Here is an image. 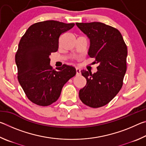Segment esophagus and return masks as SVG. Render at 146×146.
Listing matches in <instances>:
<instances>
[{
	"instance_id": "obj_1",
	"label": "esophagus",
	"mask_w": 146,
	"mask_h": 146,
	"mask_svg": "<svg viewBox=\"0 0 146 146\" xmlns=\"http://www.w3.org/2000/svg\"><path fill=\"white\" fill-rule=\"evenodd\" d=\"M76 75H81L80 70L79 68H76Z\"/></svg>"
}]
</instances>
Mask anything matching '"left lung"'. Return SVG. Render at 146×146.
I'll list each match as a JSON object with an SVG mask.
<instances>
[{
  "mask_svg": "<svg viewBox=\"0 0 146 146\" xmlns=\"http://www.w3.org/2000/svg\"><path fill=\"white\" fill-rule=\"evenodd\" d=\"M76 25L90 39L88 55L99 64L94 74L81 71L87 82L79 91V98L89 107H102L122 87L127 70V46L120 32L112 26L98 22Z\"/></svg>",
  "mask_w": 146,
  "mask_h": 146,
  "instance_id": "8db88e82",
  "label": "left lung"
}]
</instances>
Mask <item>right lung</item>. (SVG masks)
<instances>
[{
    "mask_svg": "<svg viewBox=\"0 0 146 146\" xmlns=\"http://www.w3.org/2000/svg\"><path fill=\"white\" fill-rule=\"evenodd\" d=\"M75 26L55 21L39 22L29 26L22 36L15 54L19 82L28 99L48 106L55 102L64 85L76 75L72 66L64 64L53 70L49 55L58 48L60 35Z\"/></svg>",
    "mask_w": 146,
    "mask_h": 146,
    "instance_id": "1",
    "label": "right lung"
}]
</instances>
